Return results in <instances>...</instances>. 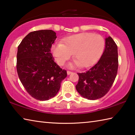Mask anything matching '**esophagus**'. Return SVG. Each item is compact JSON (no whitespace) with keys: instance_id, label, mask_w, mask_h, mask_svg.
Instances as JSON below:
<instances>
[{"instance_id":"obj_1","label":"esophagus","mask_w":135,"mask_h":135,"mask_svg":"<svg viewBox=\"0 0 135 135\" xmlns=\"http://www.w3.org/2000/svg\"><path fill=\"white\" fill-rule=\"evenodd\" d=\"M73 72L71 71H67V74L68 75H70V74H71Z\"/></svg>"}]
</instances>
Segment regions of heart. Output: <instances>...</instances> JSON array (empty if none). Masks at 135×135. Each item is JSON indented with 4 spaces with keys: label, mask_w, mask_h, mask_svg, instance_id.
<instances>
[{
    "label": "heart",
    "mask_w": 135,
    "mask_h": 135,
    "mask_svg": "<svg viewBox=\"0 0 135 135\" xmlns=\"http://www.w3.org/2000/svg\"><path fill=\"white\" fill-rule=\"evenodd\" d=\"M105 40L102 36L90 33L70 36L62 40V43L55 44L52 51L59 65H62L73 53L76 58L73 65L89 67L97 61L104 51Z\"/></svg>",
    "instance_id": "heart-1"
}]
</instances>
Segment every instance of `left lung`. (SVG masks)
I'll return each mask as SVG.
<instances>
[{"label": "left lung", "instance_id": "8db88e82", "mask_svg": "<svg viewBox=\"0 0 135 135\" xmlns=\"http://www.w3.org/2000/svg\"><path fill=\"white\" fill-rule=\"evenodd\" d=\"M117 46L111 37L106 38L104 51L98 62L89 70L78 73L76 90L84 98L99 99L110 90L117 74Z\"/></svg>", "mask_w": 135, "mask_h": 135}]
</instances>
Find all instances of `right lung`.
<instances>
[{
  "instance_id": "right-lung-1",
  "label": "right lung",
  "mask_w": 135,
  "mask_h": 135,
  "mask_svg": "<svg viewBox=\"0 0 135 135\" xmlns=\"http://www.w3.org/2000/svg\"><path fill=\"white\" fill-rule=\"evenodd\" d=\"M56 38L51 30L30 32L18 47L17 70L19 79L28 94L36 99L47 100L54 97L67 71L54 61L51 53Z\"/></svg>"
}]
</instances>
